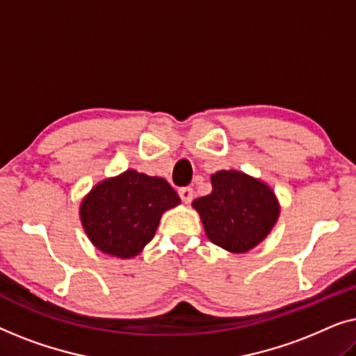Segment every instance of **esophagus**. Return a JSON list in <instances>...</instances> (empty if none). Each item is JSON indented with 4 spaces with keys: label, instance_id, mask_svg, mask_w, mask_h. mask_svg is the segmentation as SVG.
<instances>
[{
    "label": "esophagus",
    "instance_id": "1",
    "mask_svg": "<svg viewBox=\"0 0 356 356\" xmlns=\"http://www.w3.org/2000/svg\"><path fill=\"white\" fill-rule=\"evenodd\" d=\"M179 197H181V201L184 202V204H189L193 201V197H194V191H193V188H189V186H184V188H181L179 189Z\"/></svg>",
    "mask_w": 356,
    "mask_h": 356
}]
</instances>
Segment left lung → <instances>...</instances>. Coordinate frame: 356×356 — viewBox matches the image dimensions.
I'll list each match as a JSON object with an SVG mask.
<instances>
[{
  "instance_id": "left-lung-1",
  "label": "left lung",
  "mask_w": 356,
  "mask_h": 356,
  "mask_svg": "<svg viewBox=\"0 0 356 356\" xmlns=\"http://www.w3.org/2000/svg\"><path fill=\"white\" fill-rule=\"evenodd\" d=\"M211 183L212 193L193 201L209 240L233 254L264 241L280 216L274 189L240 170L216 172Z\"/></svg>"
}]
</instances>
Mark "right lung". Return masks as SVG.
Returning <instances> with one entry per match:
<instances>
[{
	"label": "right lung",
	"instance_id": "obj_1",
	"mask_svg": "<svg viewBox=\"0 0 356 356\" xmlns=\"http://www.w3.org/2000/svg\"><path fill=\"white\" fill-rule=\"evenodd\" d=\"M179 202L167 179L128 168L102 179L86 194L79 218L97 250L111 257L131 259L152 240L163 212Z\"/></svg>",
	"mask_w": 356,
	"mask_h": 356
}]
</instances>
